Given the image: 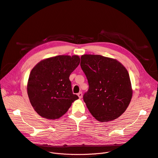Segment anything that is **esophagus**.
Instances as JSON below:
<instances>
[{
  "label": "esophagus",
  "instance_id": "34e87169",
  "mask_svg": "<svg viewBox=\"0 0 158 158\" xmlns=\"http://www.w3.org/2000/svg\"><path fill=\"white\" fill-rule=\"evenodd\" d=\"M77 96H79V98L81 99V98H82V92H79L78 94H77Z\"/></svg>",
  "mask_w": 158,
  "mask_h": 158
}]
</instances>
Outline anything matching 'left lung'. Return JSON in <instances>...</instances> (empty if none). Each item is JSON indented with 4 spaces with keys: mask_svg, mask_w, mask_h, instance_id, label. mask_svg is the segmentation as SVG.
Wrapping results in <instances>:
<instances>
[{
    "mask_svg": "<svg viewBox=\"0 0 158 158\" xmlns=\"http://www.w3.org/2000/svg\"><path fill=\"white\" fill-rule=\"evenodd\" d=\"M81 59V67L89 84L83 99L89 112L100 122L117 119L132 98L127 69L117 60L101 55L84 54Z\"/></svg>",
    "mask_w": 158,
    "mask_h": 158,
    "instance_id": "1",
    "label": "left lung"
}]
</instances>
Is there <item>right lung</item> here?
<instances>
[{
	"instance_id": "obj_1",
	"label": "right lung",
	"mask_w": 158,
	"mask_h": 158,
	"mask_svg": "<svg viewBox=\"0 0 158 158\" xmlns=\"http://www.w3.org/2000/svg\"><path fill=\"white\" fill-rule=\"evenodd\" d=\"M79 63L78 56H57L41 60L32 69L27 94L34 109L41 117L59 119L79 99L73 93L69 76Z\"/></svg>"
}]
</instances>
